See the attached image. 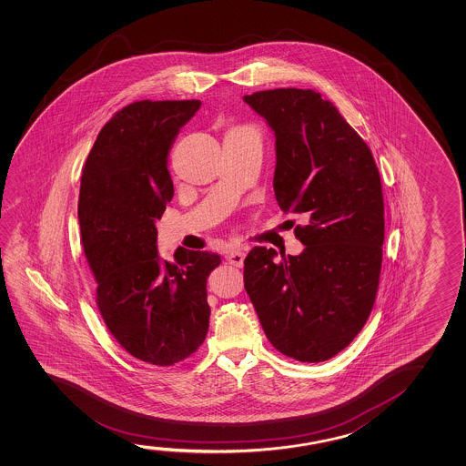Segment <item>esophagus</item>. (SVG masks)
I'll return each instance as SVG.
<instances>
[{"instance_id": "1", "label": "esophagus", "mask_w": 466, "mask_h": 466, "mask_svg": "<svg viewBox=\"0 0 466 466\" xmlns=\"http://www.w3.org/2000/svg\"><path fill=\"white\" fill-rule=\"evenodd\" d=\"M226 259H228V263H229V265H232V267H244V248H240V247H232V248H229V252H228V255H226Z\"/></svg>"}]
</instances>
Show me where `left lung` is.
Here are the masks:
<instances>
[{
	"label": "left lung",
	"instance_id": "8db88e82",
	"mask_svg": "<svg viewBox=\"0 0 466 466\" xmlns=\"http://www.w3.org/2000/svg\"><path fill=\"white\" fill-rule=\"evenodd\" d=\"M276 137V201L299 214L304 252L276 258L255 247L245 290L269 343L300 362L343 351L374 307L385 238L383 193L374 156L329 100L312 89L245 96Z\"/></svg>",
	"mask_w": 466,
	"mask_h": 466
}]
</instances>
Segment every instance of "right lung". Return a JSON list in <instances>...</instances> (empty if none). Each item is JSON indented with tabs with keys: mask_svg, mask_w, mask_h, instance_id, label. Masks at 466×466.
<instances>
[{
	"mask_svg": "<svg viewBox=\"0 0 466 466\" xmlns=\"http://www.w3.org/2000/svg\"><path fill=\"white\" fill-rule=\"evenodd\" d=\"M199 100H137L97 135L81 176L77 216L96 304L116 343L153 366L190 358L209 327L207 282L218 253L178 247L157 257L156 221L174 197L167 156Z\"/></svg>",
	"mask_w": 466,
	"mask_h": 466,
	"instance_id": "1",
	"label": "right lung"
}]
</instances>
